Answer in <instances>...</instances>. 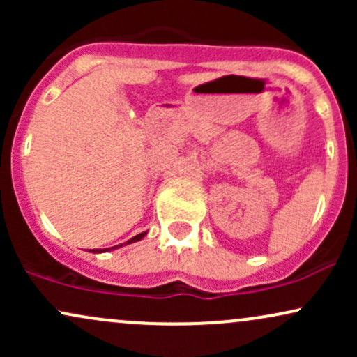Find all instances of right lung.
Wrapping results in <instances>:
<instances>
[{
	"label": "right lung",
	"mask_w": 357,
	"mask_h": 357,
	"mask_svg": "<svg viewBox=\"0 0 357 357\" xmlns=\"http://www.w3.org/2000/svg\"><path fill=\"white\" fill-rule=\"evenodd\" d=\"M144 235H146V231L144 233H139V235H136L134 236V238H130L129 241H126V245H129V243H134V241H139L141 238H144ZM119 247H122V245H117V247H112V248H105V250H92L93 253H100V252H107V250H114V248H119Z\"/></svg>",
	"instance_id": "right-lung-1"
}]
</instances>
